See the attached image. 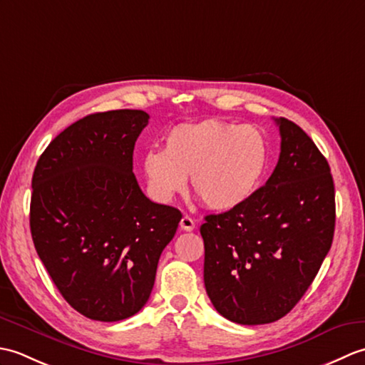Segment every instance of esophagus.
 I'll return each instance as SVG.
<instances>
[{"label":"esophagus","mask_w":365,"mask_h":365,"mask_svg":"<svg viewBox=\"0 0 365 365\" xmlns=\"http://www.w3.org/2000/svg\"><path fill=\"white\" fill-rule=\"evenodd\" d=\"M196 227V222H195V220L191 218V216H188V215H185L183 218L180 220V229H183V230H187V232H190V230H192Z\"/></svg>","instance_id":"esophagus-1"}]
</instances>
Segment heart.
Listing matches in <instances>:
<instances>
[{
	"instance_id": "obj_1",
	"label": "heart",
	"mask_w": 365,
	"mask_h": 365,
	"mask_svg": "<svg viewBox=\"0 0 365 365\" xmlns=\"http://www.w3.org/2000/svg\"><path fill=\"white\" fill-rule=\"evenodd\" d=\"M268 163L269 143L259 127L210 119L174 127L165 136L163 152H147L141 168L157 202H169L182 192L190 177L200 202L222 212L251 199Z\"/></svg>"
}]
</instances>
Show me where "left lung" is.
<instances>
[{
  "label": "left lung",
  "instance_id": "8db88e82",
  "mask_svg": "<svg viewBox=\"0 0 365 365\" xmlns=\"http://www.w3.org/2000/svg\"><path fill=\"white\" fill-rule=\"evenodd\" d=\"M281 153L273 174L243 205L205 216L204 282L222 317L273 323L311 287L332 245L334 182L306 131L274 119Z\"/></svg>",
  "mask_w": 365,
  "mask_h": 365
}]
</instances>
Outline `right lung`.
Listing matches in <instances>:
<instances>
[{
  "label": "right lung",
  "mask_w": 365,
  "mask_h": 365,
  "mask_svg": "<svg viewBox=\"0 0 365 365\" xmlns=\"http://www.w3.org/2000/svg\"><path fill=\"white\" fill-rule=\"evenodd\" d=\"M141 110L89 114L53 139L33 174L36 251L76 312L119 322L150 297L163 250L182 213L152 202L133 174Z\"/></svg>",
  "instance_id": "1"
}]
</instances>
